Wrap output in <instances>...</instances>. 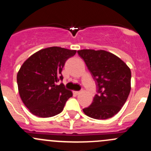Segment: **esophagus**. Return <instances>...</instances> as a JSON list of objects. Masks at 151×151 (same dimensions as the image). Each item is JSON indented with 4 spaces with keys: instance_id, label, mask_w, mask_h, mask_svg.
<instances>
[{
    "instance_id": "obj_1",
    "label": "esophagus",
    "mask_w": 151,
    "mask_h": 151,
    "mask_svg": "<svg viewBox=\"0 0 151 151\" xmlns=\"http://www.w3.org/2000/svg\"><path fill=\"white\" fill-rule=\"evenodd\" d=\"M80 93H81V91H74V94H75V95H78Z\"/></svg>"
}]
</instances>
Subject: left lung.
<instances>
[{
	"label": "left lung",
	"mask_w": 151,
	"mask_h": 151,
	"mask_svg": "<svg viewBox=\"0 0 151 151\" xmlns=\"http://www.w3.org/2000/svg\"><path fill=\"white\" fill-rule=\"evenodd\" d=\"M77 52L98 88L92 104L84 108L83 112L95 119L112 118L121 110L130 93V68L120 58L105 50H81Z\"/></svg>",
	"instance_id": "obj_1"
}]
</instances>
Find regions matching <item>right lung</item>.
<instances>
[{
    "label": "right lung",
    "instance_id": "add662e5",
    "mask_svg": "<svg viewBox=\"0 0 151 151\" xmlns=\"http://www.w3.org/2000/svg\"><path fill=\"white\" fill-rule=\"evenodd\" d=\"M77 50L59 47L42 49L28 58L17 75L18 91L22 102L33 115L50 118L63 111L72 92L63 84L61 71L66 60Z\"/></svg>",
    "mask_w": 151,
    "mask_h": 151
}]
</instances>
